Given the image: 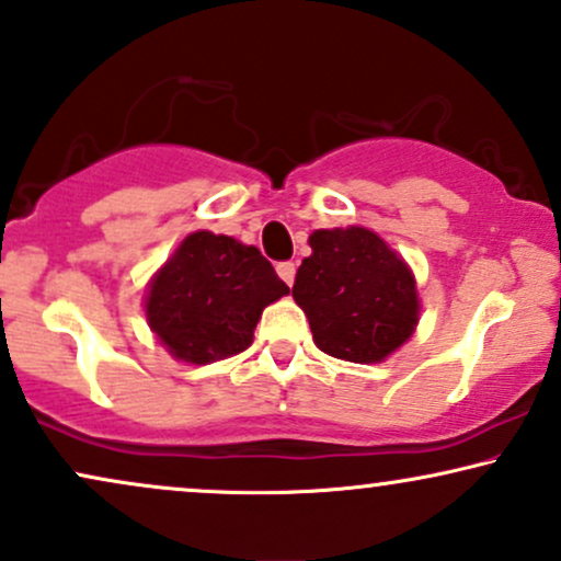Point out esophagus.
<instances>
[{
	"label": "esophagus",
	"mask_w": 561,
	"mask_h": 561,
	"mask_svg": "<svg viewBox=\"0 0 561 561\" xmlns=\"http://www.w3.org/2000/svg\"><path fill=\"white\" fill-rule=\"evenodd\" d=\"M278 275L288 283V286H294V278H296V265H294V262H280Z\"/></svg>",
	"instance_id": "34e87169"
}]
</instances>
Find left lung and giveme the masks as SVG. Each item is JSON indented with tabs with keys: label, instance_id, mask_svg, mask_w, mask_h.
<instances>
[{
	"label": "left lung",
	"instance_id": "1",
	"mask_svg": "<svg viewBox=\"0 0 561 561\" xmlns=\"http://www.w3.org/2000/svg\"><path fill=\"white\" fill-rule=\"evenodd\" d=\"M296 270L294 299L317 348L354 364H379L416 333V275L379 233L364 226L320 228Z\"/></svg>",
	"mask_w": 561,
	"mask_h": 561
}]
</instances>
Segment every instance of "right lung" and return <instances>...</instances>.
Masks as SVG:
<instances>
[{
  "instance_id": "add662e5",
  "label": "right lung",
  "mask_w": 561,
  "mask_h": 561,
  "mask_svg": "<svg viewBox=\"0 0 561 561\" xmlns=\"http://www.w3.org/2000/svg\"><path fill=\"white\" fill-rule=\"evenodd\" d=\"M286 294L257 247L195 231L150 278L145 317L176 362L203 366L249 348L262 309Z\"/></svg>"
}]
</instances>
